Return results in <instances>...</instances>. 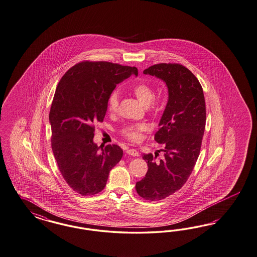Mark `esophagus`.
<instances>
[{"mask_svg":"<svg viewBox=\"0 0 257 257\" xmlns=\"http://www.w3.org/2000/svg\"><path fill=\"white\" fill-rule=\"evenodd\" d=\"M126 153L128 155H130V156H134V157H139L140 156L139 152L136 150V149H128V150L126 151Z\"/></svg>","mask_w":257,"mask_h":257,"instance_id":"obj_1","label":"esophagus"}]
</instances>
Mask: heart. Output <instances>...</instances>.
<instances>
[{"label":"heart","mask_w":257,"mask_h":257,"mask_svg":"<svg viewBox=\"0 0 257 257\" xmlns=\"http://www.w3.org/2000/svg\"><path fill=\"white\" fill-rule=\"evenodd\" d=\"M134 95L140 100L143 105L147 106L152 114H156L159 109V102L155 99L156 92L153 85L148 82H140L134 86ZM118 106V92L113 91L107 99V109L110 113H115ZM146 130L145 124H129L124 126L120 133L129 141L139 142L142 138V135Z\"/></svg>","instance_id":"obj_1"}]
</instances>
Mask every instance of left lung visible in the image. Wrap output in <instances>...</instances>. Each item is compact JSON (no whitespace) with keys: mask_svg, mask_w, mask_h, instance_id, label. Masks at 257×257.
<instances>
[{"mask_svg":"<svg viewBox=\"0 0 257 257\" xmlns=\"http://www.w3.org/2000/svg\"><path fill=\"white\" fill-rule=\"evenodd\" d=\"M164 80L168 102L155 141L163 146L164 158L144 154L148 171L136 184L142 198L159 201L186 183L198 159L206 124L203 89L195 75L179 63H159L143 71ZM159 151V152H160Z\"/></svg>","mask_w":257,"mask_h":257,"instance_id":"left-lung-1","label":"left lung"}]
</instances>
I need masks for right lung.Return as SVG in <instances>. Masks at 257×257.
Returning a JSON list of instances; mask_svg holds the SVG:
<instances>
[{
	"instance_id": "right-lung-1",
	"label": "right lung",
	"mask_w": 257,
	"mask_h": 257,
	"mask_svg": "<svg viewBox=\"0 0 257 257\" xmlns=\"http://www.w3.org/2000/svg\"><path fill=\"white\" fill-rule=\"evenodd\" d=\"M138 68L109 62L83 61L60 80L49 112L51 147L63 179L83 196L101 192L111 169L121 160L116 144L101 148L93 142L95 124L102 122L107 99L116 84Z\"/></svg>"
}]
</instances>
